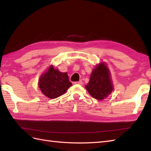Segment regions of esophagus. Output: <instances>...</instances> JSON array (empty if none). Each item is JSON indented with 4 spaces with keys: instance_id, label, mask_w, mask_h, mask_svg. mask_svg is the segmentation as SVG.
<instances>
[{
    "instance_id": "1",
    "label": "esophagus",
    "mask_w": 151,
    "mask_h": 151,
    "mask_svg": "<svg viewBox=\"0 0 151 151\" xmlns=\"http://www.w3.org/2000/svg\"><path fill=\"white\" fill-rule=\"evenodd\" d=\"M82 81H80L78 82H74V84H82Z\"/></svg>"
}]
</instances>
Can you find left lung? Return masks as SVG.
<instances>
[{"label": "left lung", "mask_w": 151, "mask_h": 151, "mask_svg": "<svg viewBox=\"0 0 151 151\" xmlns=\"http://www.w3.org/2000/svg\"><path fill=\"white\" fill-rule=\"evenodd\" d=\"M86 88L93 97L102 100L113 91L110 72L104 63L96 66L91 73L90 79Z\"/></svg>", "instance_id": "left-lung-1"}]
</instances>
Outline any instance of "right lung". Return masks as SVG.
<instances>
[{
	"instance_id": "right-lung-1",
	"label": "right lung",
	"mask_w": 151,
	"mask_h": 151,
	"mask_svg": "<svg viewBox=\"0 0 151 151\" xmlns=\"http://www.w3.org/2000/svg\"><path fill=\"white\" fill-rule=\"evenodd\" d=\"M71 86L67 73H61L52 65L41 76L39 80V87L41 92L50 99L60 97Z\"/></svg>"
}]
</instances>
